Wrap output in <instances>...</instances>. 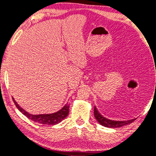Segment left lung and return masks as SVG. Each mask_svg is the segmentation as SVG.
<instances>
[{
	"label": "left lung",
	"instance_id": "1",
	"mask_svg": "<svg viewBox=\"0 0 156 156\" xmlns=\"http://www.w3.org/2000/svg\"><path fill=\"white\" fill-rule=\"evenodd\" d=\"M94 116L95 118L96 119L99 123H100L102 126H104L106 127H109V128H118L121 127L123 126H125L129 124V123H132L134 121L135 119H131L128 120H112L106 118L104 116H102L99 111L97 110L96 107L94 106Z\"/></svg>",
	"mask_w": 156,
	"mask_h": 156
}]
</instances>
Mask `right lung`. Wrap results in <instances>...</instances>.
I'll use <instances>...</instances> for the list:
<instances>
[{"instance_id":"add662e5","label":"right lung","mask_w":156,"mask_h":156,"mask_svg":"<svg viewBox=\"0 0 156 156\" xmlns=\"http://www.w3.org/2000/svg\"><path fill=\"white\" fill-rule=\"evenodd\" d=\"M12 99H13L16 107L18 108V109L22 114L25 115L29 120H33L36 123H41V124L55 125V124H57V123L62 121L64 119H65L68 116V113H69V105L65 104L63 106L62 109H61L59 111L56 112V113H47V114H31V113L26 112L22 107H20V106L17 103L14 98H12Z\"/></svg>"}]
</instances>
